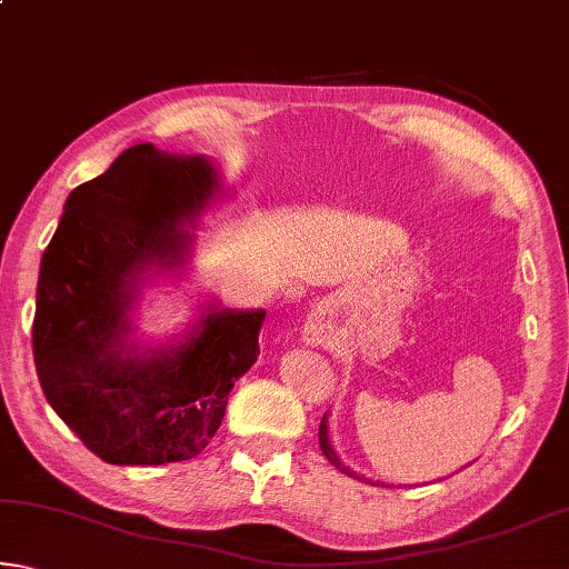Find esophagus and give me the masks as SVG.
<instances>
[{
  "instance_id": "1",
  "label": "esophagus",
  "mask_w": 569,
  "mask_h": 569,
  "mask_svg": "<svg viewBox=\"0 0 569 569\" xmlns=\"http://www.w3.org/2000/svg\"><path fill=\"white\" fill-rule=\"evenodd\" d=\"M303 339H306V343H311V346L329 343L331 333H329V319H326V313L316 311V313L308 316V321L303 326Z\"/></svg>"
}]
</instances>
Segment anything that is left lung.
<instances>
[{
	"label": "left lung",
	"instance_id": "left-lung-1",
	"mask_svg": "<svg viewBox=\"0 0 569 569\" xmlns=\"http://www.w3.org/2000/svg\"><path fill=\"white\" fill-rule=\"evenodd\" d=\"M326 419H329V417H323V419H321V427H319V447H321V451H323V457L329 459L336 469H341L343 475H349V477L361 479L359 475H356V471L346 469V467H343V461H341L339 457H336V451H333V447H331V439H329V427H326Z\"/></svg>",
	"mask_w": 569,
	"mask_h": 569
}]
</instances>
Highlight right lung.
<instances>
[{"label": "right lung", "instance_id": "right-lung-1", "mask_svg": "<svg viewBox=\"0 0 569 569\" xmlns=\"http://www.w3.org/2000/svg\"><path fill=\"white\" fill-rule=\"evenodd\" d=\"M223 192L206 156L140 142L64 203L37 281L32 353L50 407L108 465L198 457L258 359V311L203 303L186 339L142 349L130 311L150 276L180 273L192 228Z\"/></svg>", "mask_w": 569, "mask_h": 569}]
</instances>
